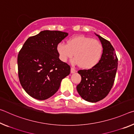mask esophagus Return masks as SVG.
<instances>
[{
	"label": "esophagus",
	"mask_w": 134,
	"mask_h": 134,
	"mask_svg": "<svg viewBox=\"0 0 134 134\" xmlns=\"http://www.w3.org/2000/svg\"><path fill=\"white\" fill-rule=\"evenodd\" d=\"M71 73H72V74H73V73H75V72L76 71V70H75V69H74V68H71Z\"/></svg>",
	"instance_id": "obj_1"
}]
</instances>
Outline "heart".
I'll return each instance as SVG.
<instances>
[{
    "label": "heart",
    "mask_w": 134,
    "mask_h": 134,
    "mask_svg": "<svg viewBox=\"0 0 134 134\" xmlns=\"http://www.w3.org/2000/svg\"><path fill=\"white\" fill-rule=\"evenodd\" d=\"M56 50L63 62H66L74 55L75 58L71 61L73 64L80 65L83 69H90L99 62L103 48L97 40L85 36H77L68 39L67 44L58 43Z\"/></svg>",
    "instance_id": "1"
}]
</instances>
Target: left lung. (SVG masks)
<instances>
[{"label":"left lung","instance_id":"1","mask_svg":"<svg viewBox=\"0 0 134 134\" xmlns=\"http://www.w3.org/2000/svg\"><path fill=\"white\" fill-rule=\"evenodd\" d=\"M95 34L103 45L101 58L92 69L78 71L82 80L76 87L80 96L90 103L100 101L109 94L113 85L118 65L114 49L110 42Z\"/></svg>","mask_w":134,"mask_h":134}]
</instances>
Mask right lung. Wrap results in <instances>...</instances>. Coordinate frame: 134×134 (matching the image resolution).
<instances>
[{"instance_id":"right-lung-1","label":"right lung","mask_w":134,"mask_h":134,"mask_svg":"<svg viewBox=\"0 0 134 134\" xmlns=\"http://www.w3.org/2000/svg\"><path fill=\"white\" fill-rule=\"evenodd\" d=\"M67 33L42 31L27 39L18 55V77L23 89L39 100L52 97L61 82L70 73V67L59 59L57 44Z\"/></svg>"}]
</instances>
